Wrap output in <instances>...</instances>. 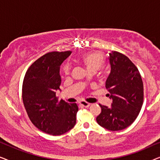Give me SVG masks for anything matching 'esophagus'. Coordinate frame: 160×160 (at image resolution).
Returning <instances> with one entry per match:
<instances>
[{"label":"esophagus","mask_w":160,"mask_h":160,"mask_svg":"<svg viewBox=\"0 0 160 160\" xmlns=\"http://www.w3.org/2000/svg\"><path fill=\"white\" fill-rule=\"evenodd\" d=\"M80 105H81V106L86 107V108H87V107H89V106H90V103H89V102H87L86 101H84V100H82V101L80 102Z\"/></svg>","instance_id":"obj_1"}]
</instances>
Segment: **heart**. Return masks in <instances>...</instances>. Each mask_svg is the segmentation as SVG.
<instances>
[{
  "label": "heart",
  "mask_w": 160,
  "mask_h": 160,
  "mask_svg": "<svg viewBox=\"0 0 160 160\" xmlns=\"http://www.w3.org/2000/svg\"><path fill=\"white\" fill-rule=\"evenodd\" d=\"M82 62L84 63L87 71H97L98 70L101 68L103 66L105 60L104 57L102 56V54L100 52H89L84 54L82 58ZM70 71H71V66L69 64H65L62 67V71L65 74H69Z\"/></svg>",
  "instance_id": "obj_1"
}]
</instances>
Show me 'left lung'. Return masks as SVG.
Returning <instances> with one entry per match:
<instances>
[{
    "label": "left lung",
    "instance_id": "obj_1",
    "mask_svg": "<svg viewBox=\"0 0 160 160\" xmlns=\"http://www.w3.org/2000/svg\"><path fill=\"white\" fill-rule=\"evenodd\" d=\"M109 54L111 72L106 82L110 107L99 104L101 113L96 118L102 128L122 130L130 125L141 111L143 102V84L138 70L128 57L118 52Z\"/></svg>",
    "mask_w": 160,
    "mask_h": 160
}]
</instances>
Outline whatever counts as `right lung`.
<instances>
[{
  "label": "right lung",
  "mask_w": 160,
  "mask_h": 160,
  "mask_svg": "<svg viewBox=\"0 0 160 160\" xmlns=\"http://www.w3.org/2000/svg\"><path fill=\"white\" fill-rule=\"evenodd\" d=\"M71 51L52 52L30 65L22 84V100L32 123L47 134L60 135L75 126L76 103L58 102L56 91L60 90V65Z\"/></svg>",
  "instance_id": "obj_1"
}]
</instances>
